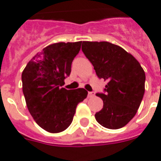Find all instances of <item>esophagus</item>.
Masks as SVG:
<instances>
[{
    "label": "esophagus",
    "mask_w": 161,
    "mask_h": 161,
    "mask_svg": "<svg viewBox=\"0 0 161 161\" xmlns=\"http://www.w3.org/2000/svg\"><path fill=\"white\" fill-rule=\"evenodd\" d=\"M94 96H95V92H88L89 97H93Z\"/></svg>",
    "instance_id": "34e87169"
}]
</instances>
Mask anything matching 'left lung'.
Segmentation results:
<instances>
[{"mask_svg": "<svg viewBox=\"0 0 161 161\" xmlns=\"http://www.w3.org/2000/svg\"><path fill=\"white\" fill-rule=\"evenodd\" d=\"M82 51L93 65L97 76L107 80L103 108L96 113L99 124L116 130L136 115L145 93L146 74L141 64L120 46L107 42H83Z\"/></svg>", "mask_w": 161, "mask_h": 161, "instance_id": "1", "label": "left lung"}]
</instances>
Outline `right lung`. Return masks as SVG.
Masks as SVG:
<instances>
[{
  "instance_id": "1",
  "label": "right lung",
  "mask_w": 161,
  "mask_h": 161,
  "mask_svg": "<svg viewBox=\"0 0 161 161\" xmlns=\"http://www.w3.org/2000/svg\"><path fill=\"white\" fill-rule=\"evenodd\" d=\"M82 42H59L45 47L30 60L21 75L22 91L29 112L37 125L50 133L67 129L75 109L86 98L85 89L66 90L64 80Z\"/></svg>"
}]
</instances>
